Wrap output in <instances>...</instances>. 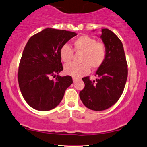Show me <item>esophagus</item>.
<instances>
[{"mask_svg":"<svg viewBox=\"0 0 147 147\" xmlns=\"http://www.w3.org/2000/svg\"><path fill=\"white\" fill-rule=\"evenodd\" d=\"M77 80H78V78H73V81H74V82H76Z\"/></svg>","mask_w":147,"mask_h":147,"instance_id":"1","label":"esophagus"}]
</instances>
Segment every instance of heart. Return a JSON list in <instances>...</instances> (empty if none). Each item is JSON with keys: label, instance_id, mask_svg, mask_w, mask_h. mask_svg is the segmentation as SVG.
<instances>
[{"label": "heart", "instance_id": "obj_1", "mask_svg": "<svg viewBox=\"0 0 147 147\" xmlns=\"http://www.w3.org/2000/svg\"><path fill=\"white\" fill-rule=\"evenodd\" d=\"M74 49L76 53H82L80 62L82 64L70 63L65 66V72L74 78H80L89 74L90 67L98 69L103 65L107 52L104 44L97 42L94 38L82 35L74 42ZM61 60L68 63L72 60L74 51L68 44H64L60 49Z\"/></svg>", "mask_w": 147, "mask_h": 147}]
</instances>
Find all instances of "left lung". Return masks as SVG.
Here are the masks:
<instances>
[{
  "label": "left lung",
  "mask_w": 147,
  "mask_h": 147,
  "mask_svg": "<svg viewBox=\"0 0 147 147\" xmlns=\"http://www.w3.org/2000/svg\"><path fill=\"white\" fill-rule=\"evenodd\" d=\"M100 39L106 49L107 55L103 65L96 72L98 78L90 80L82 78L85 87L80 92V100L89 109L100 111L117 102L122 94L128 76V65L123 44L110 30L102 29Z\"/></svg>",
  "instance_id": "1"
}]
</instances>
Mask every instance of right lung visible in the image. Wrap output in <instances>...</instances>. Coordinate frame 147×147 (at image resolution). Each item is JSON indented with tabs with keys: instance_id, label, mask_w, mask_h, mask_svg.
Instances as JSON below:
<instances>
[{
	"instance_id": "right-lung-1",
	"label": "right lung",
	"mask_w": 147,
	"mask_h": 147,
	"mask_svg": "<svg viewBox=\"0 0 147 147\" xmlns=\"http://www.w3.org/2000/svg\"><path fill=\"white\" fill-rule=\"evenodd\" d=\"M76 34L66 30L46 28L28 41L19 63L18 81L23 97L34 109L55 108L73 83L70 76L58 75L63 70L60 49Z\"/></svg>"
}]
</instances>
